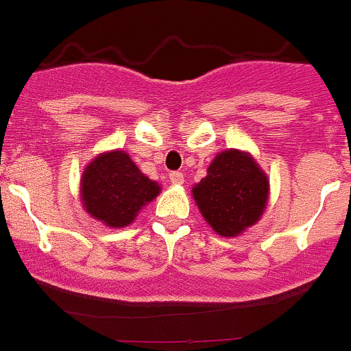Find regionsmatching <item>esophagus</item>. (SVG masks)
<instances>
[{
    "mask_svg": "<svg viewBox=\"0 0 351 351\" xmlns=\"http://www.w3.org/2000/svg\"><path fill=\"white\" fill-rule=\"evenodd\" d=\"M169 179H171L172 184H177V186H180V184H184V176H182V172H171V174H169Z\"/></svg>",
    "mask_w": 351,
    "mask_h": 351,
    "instance_id": "esophagus-1",
    "label": "esophagus"
}]
</instances>
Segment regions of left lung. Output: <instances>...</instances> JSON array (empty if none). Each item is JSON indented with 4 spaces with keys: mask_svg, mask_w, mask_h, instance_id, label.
<instances>
[{
    "mask_svg": "<svg viewBox=\"0 0 351 351\" xmlns=\"http://www.w3.org/2000/svg\"><path fill=\"white\" fill-rule=\"evenodd\" d=\"M192 195L217 234L234 237L261 219L269 180L251 154L229 149L214 157L207 176L192 187Z\"/></svg>",
    "mask_w": 351,
    "mask_h": 351,
    "instance_id": "8db88e82",
    "label": "left lung"
}]
</instances>
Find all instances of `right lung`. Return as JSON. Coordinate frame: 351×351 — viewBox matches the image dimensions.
<instances>
[{
	"instance_id": "obj_1",
	"label": "right lung",
	"mask_w": 351,
	"mask_h": 351,
	"mask_svg": "<svg viewBox=\"0 0 351 351\" xmlns=\"http://www.w3.org/2000/svg\"><path fill=\"white\" fill-rule=\"evenodd\" d=\"M80 192L85 210L93 219L108 228H125L159 195L160 186L142 174L129 154L112 150L86 165Z\"/></svg>"
}]
</instances>
